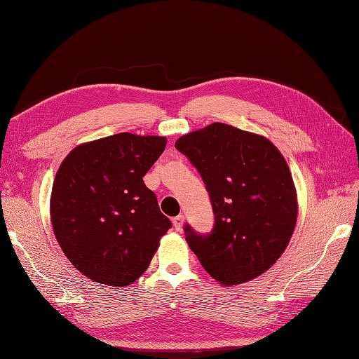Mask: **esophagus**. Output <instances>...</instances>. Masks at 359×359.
I'll return each instance as SVG.
<instances>
[{
  "label": "esophagus",
  "mask_w": 359,
  "mask_h": 359,
  "mask_svg": "<svg viewBox=\"0 0 359 359\" xmlns=\"http://www.w3.org/2000/svg\"><path fill=\"white\" fill-rule=\"evenodd\" d=\"M172 223H173V226H175L177 231H181V229H182V224H184V215L180 214V215H177V217H173Z\"/></svg>",
  "instance_id": "obj_1"
}]
</instances>
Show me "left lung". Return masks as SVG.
Here are the masks:
<instances>
[{
  "instance_id": "1",
  "label": "left lung",
  "mask_w": 359,
  "mask_h": 359,
  "mask_svg": "<svg viewBox=\"0 0 359 359\" xmlns=\"http://www.w3.org/2000/svg\"><path fill=\"white\" fill-rule=\"evenodd\" d=\"M175 148L201 173L214 211L211 233L184 226L191 252L224 286L264 274L283 255L298 217L285 157L266 137L223 123L181 136Z\"/></svg>"
}]
</instances>
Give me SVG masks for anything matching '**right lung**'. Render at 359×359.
<instances>
[{
    "label": "right lung",
    "instance_id": "add662e5",
    "mask_svg": "<svg viewBox=\"0 0 359 359\" xmlns=\"http://www.w3.org/2000/svg\"><path fill=\"white\" fill-rule=\"evenodd\" d=\"M165 148L166 137L118 133L78 145L61 163L50 194L53 233L93 281L132 285L170 229L142 180Z\"/></svg>",
    "mask_w": 359,
    "mask_h": 359
}]
</instances>
